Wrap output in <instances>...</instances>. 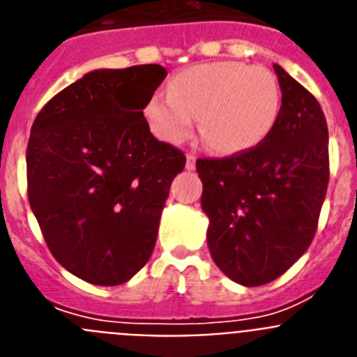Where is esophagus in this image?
Listing matches in <instances>:
<instances>
[{"label":"esophagus","instance_id":"esophagus-1","mask_svg":"<svg viewBox=\"0 0 357 357\" xmlns=\"http://www.w3.org/2000/svg\"><path fill=\"white\" fill-rule=\"evenodd\" d=\"M185 168H188L189 172L197 168V157H195V155H188V157H185Z\"/></svg>","mask_w":357,"mask_h":357}]
</instances>
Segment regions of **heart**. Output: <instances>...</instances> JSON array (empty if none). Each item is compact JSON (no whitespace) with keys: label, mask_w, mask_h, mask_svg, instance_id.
I'll use <instances>...</instances> for the list:
<instances>
[{"label":"heart","mask_w":357,"mask_h":357,"mask_svg":"<svg viewBox=\"0 0 357 357\" xmlns=\"http://www.w3.org/2000/svg\"><path fill=\"white\" fill-rule=\"evenodd\" d=\"M280 112V87L272 73L222 61L184 69L169 93H153L144 105L148 127L160 141L181 144L200 134L216 153L252 150L272 134Z\"/></svg>","instance_id":"b5f03b06"}]
</instances>
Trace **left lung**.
<instances>
[{
	"mask_svg": "<svg viewBox=\"0 0 357 357\" xmlns=\"http://www.w3.org/2000/svg\"><path fill=\"white\" fill-rule=\"evenodd\" d=\"M280 112L272 134L225 159H198L207 245L241 286L272 282L311 245L329 184V132L317 98L279 64Z\"/></svg>",
	"mask_w": 357,
	"mask_h": 357,
	"instance_id": "left-lung-1",
	"label": "left lung"
}]
</instances>
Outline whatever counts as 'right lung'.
I'll list each match as a JSON object with an SVG mask.
<instances>
[{
  "label": "right lung",
  "mask_w": 357,
  "mask_h": 357,
  "mask_svg": "<svg viewBox=\"0 0 357 357\" xmlns=\"http://www.w3.org/2000/svg\"><path fill=\"white\" fill-rule=\"evenodd\" d=\"M166 75L159 64L94 69L31 125L30 207L53 257L91 284H123L146 264L169 185L185 166L143 116Z\"/></svg>",
  "instance_id": "obj_1"
}]
</instances>
